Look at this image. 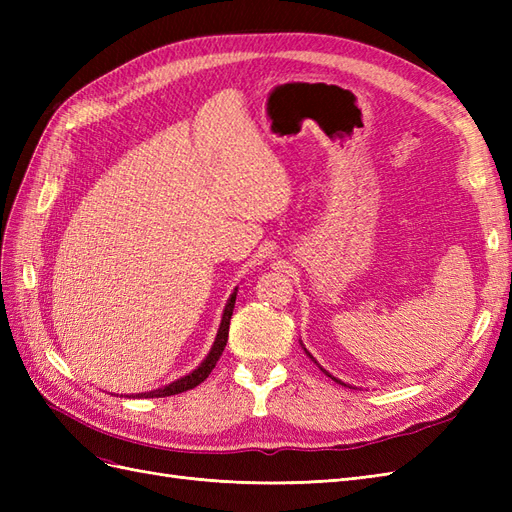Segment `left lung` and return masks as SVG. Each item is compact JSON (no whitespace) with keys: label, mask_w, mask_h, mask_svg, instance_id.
Instances as JSON below:
<instances>
[{"label":"left lung","mask_w":512,"mask_h":512,"mask_svg":"<svg viewBox=\"0 0 512 512\" xmlns=\"http://www.w3.org/2000/svg\"><path fill=\"white\" fill-rule=\"evenodd\" d=\"M333 380H335V378H333ZM335 382H339V380H335Z\"/></svg>","instance_id":"left-lung-1"}]
</instances>
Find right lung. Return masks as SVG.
Returning <instances> with one entry per match:
<instances>
[{"instance_id": "obj_1", "label": "right lung", "mask_w": 512, "mask_h": 512, "mask_svg": "<svg viewBox=\"0 0 512 512\" xmlns=\"http://www.w3.org/2000/svg\"><path fill=\"white\" fill-rule=\"evenodd\" d=\"M235 299H237V292H232V297L228 299L226 303V309H224V316H222V324H220V331H218V337H215V344L211 348V352L207 354V359L200 363L198 369H194L190 376H185L173 384L164 386V389H158V391H151V393H141L138 397H170V395H179V393H185L194 389V386H198L203 380L209 378V374L213 371L215 363L220 361V356L226 348V342H228V327H230V316H232V309H235Z\"/></svg>"}]
</instances>
